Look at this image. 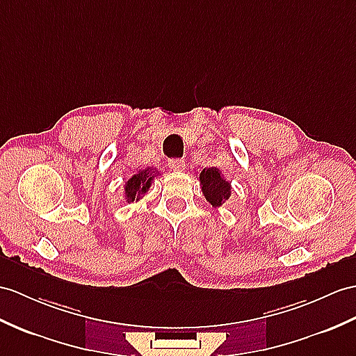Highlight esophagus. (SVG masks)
<instances>
[{
	"instance_id": "34e87169",
	"label": "esophagus",
	"mask_w": 356,
	"mask_h": 356,
	"mask_svg": "<svg viewBox=\"0 0 356 356\" xmlns=\"http://www.w3.org/2000/svg\"><path fill=\"white\" fill-rule=\"evenodd\" d=\"M169 166L173 170H184L186 161L183 159H172V160H169Z\"/></svg>"
}]
</instances>
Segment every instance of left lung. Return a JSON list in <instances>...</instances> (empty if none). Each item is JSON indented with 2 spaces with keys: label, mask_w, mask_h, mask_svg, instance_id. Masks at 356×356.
<instances>
[{
  "label": "left lung",
  "mask_w": 356,
  "mask_h": 356,
  "mask_svg": "<svg viewBox=\"0 0 356 356\" xmlns=\"http://www.w3.org/2000/svg\"><path fill=\"white\" fill-rule=\"evenodd\" d=\"M199 181H201L205 199L213 207H220L227 199H229L231 183L220 175L218 168H205L199 175Z\"/></svg>",
  "instance_id": "8db88e82"
}]
</instances>
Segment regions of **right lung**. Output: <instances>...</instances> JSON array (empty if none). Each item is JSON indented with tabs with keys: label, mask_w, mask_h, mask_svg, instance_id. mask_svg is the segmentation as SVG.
Masks as SVG:
<instances>
[{
	"label": "right lung",
	"mask_w": 356,
	"mask_h": 356,
	"mask_svg": "<svg viewBox=\"0 0 356 356\" xmlns=\"http://www.w3.org/2000/svg\"><path fill=\"white\" fill-rule=\"evenodd\" d=\"M154 173L155 170L151 168H146L145 170H140L136 175H133L127 181L125 184V199L128 202H134L138 201L142 197V195H145L148 192V188L151 187V183L154 179Z\"/></svg>",
	"instance_id": "obj_1"
}]
</instances>
